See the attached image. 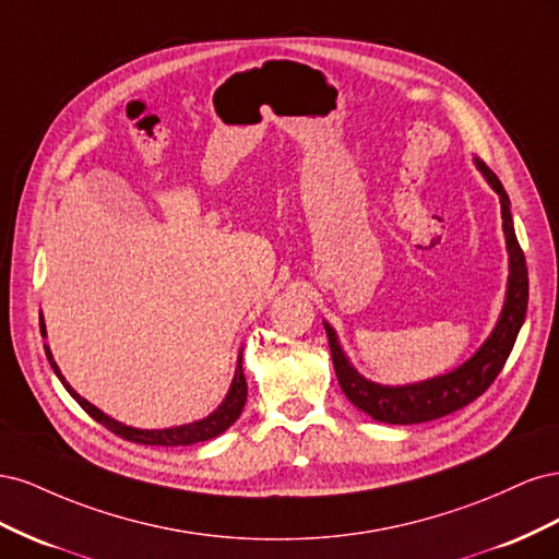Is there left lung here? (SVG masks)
Wrapping results in <instances>:
<instances>
[{
    "label": "left lung",
    "instance_id": "1",
    "mask_svg": "<svg viewBox=\"0 0 559 559\" xmlns=\"http://www.w3.org/2000/svg\"><path fill=\"white\" fill-rule=\"evenodd\" d=\"M473 160H476L478 170L499 195L506 249H509V286H506L503 310L499 314L495 331L489 333V337L480 345V349L473 354L468 361H464L460 368L450 370L445 376H438L415 384L389 386V384L370 382L357 373V368L349 364L341 343H337L333 326L329 321H324L333 368L345 396L357 405L359 411H364L376 421H384V425H419V421H431L464 408V405L485 394V389L497 380L506 359H509L524 321V314H527V300H530L527 263H524V253L515 238L511 200L506 195L497 175L489 170L480 158H473Z\"/></svg>",
    "mask_w": 559,
    "mask_h": 559
}]
</instances>
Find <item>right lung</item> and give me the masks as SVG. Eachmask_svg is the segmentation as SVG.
<instances>
[{"mask_svg":"<svg viewBox=\"0 0 559 559\" xmlns=\"http://www.w3.org/2000/svg\"><path fill=\"white\" fill-rule=\"evenodd\" d=\"M39 326H41V335L46 337V324H44V317H39ZM46 349V357L50 368H53V373L58 376V380L64 384L67 392H70L76 403L81 405L83 411H86L95 421L99 425L107 427L111 433L126 438L130 443H142V445H163V448H177V445H193V443H202V441H210V438H216L218 433H224L235 419L240 417L242 408H245V401H247V380H245V370H242V352L238 357V366H235V376L230 382L228 394L224 399V403L218 405V408L202 417L198 421H191V425H181V427H170V429H134V427H126L121 421L111 419L109 415H105L99 408H95L93 403H88L86 399H81L74 389L70 386V382L64 380V376L60 373V368L53 359V354H50V347L44 345Z\"/></svg>","mask_w":559,"mask_h":559,"instance_id":"right-lung-1","label":"right lung"}]
</instances>
